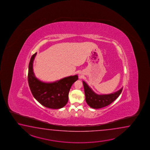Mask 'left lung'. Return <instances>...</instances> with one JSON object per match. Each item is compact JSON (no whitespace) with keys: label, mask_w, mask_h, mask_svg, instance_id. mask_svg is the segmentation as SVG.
<instances>
[{"label":"left lung","mask_w":150,"mask_h":150,"mask_svg":"<svg viewBox=\"0 0 150 150\" xmlns=\"http://www.w3.org/2000/svg\"><path fill=\"white\" fill-rule=\"evenodd\" d=\"M83 83L86 103L94 109L101 108L110 105L118 98L123 89L122 87L117 91L110 94H98L94 92L85 81H83Z\"/></svg>","instance_id":"8db88e82"}]
</instances>
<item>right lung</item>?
Instances as JSON below:
<instances>
[{
    "label": "right lung",
    "instance_id": "right-lung-1",
    "mask_svg": "<svg viewBox=\"0 0 150 150\" xmlns=\"http://www.w3.org/2000/svg\"><path fill=\"white\" fill-rule=\"evenodd\" d=\"M37 52L30 58L28 81L33 96L42 105L51 109H60L67 105L71 86L78 79L77 74L63 78L54 82H44L38 79L33 71V62Z\"/></svg>",
    "mask_w": 150,
    "mask_h": 150
}]
</instances>
